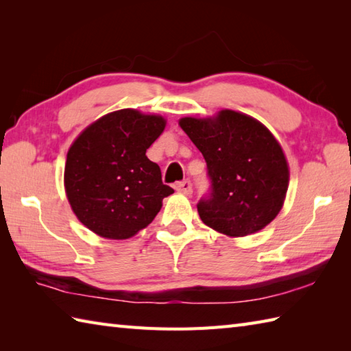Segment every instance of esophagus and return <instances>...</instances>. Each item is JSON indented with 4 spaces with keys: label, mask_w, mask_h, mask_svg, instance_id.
<instances>
[{
    "label": "esophagus",
    "mask_w": 351,
    "mask_h": 351,
    "mask_svg": "<svg viewBox=\"0 0 351 351\" xmlns=\"http://www.w3.org/2000/svg\"><path fill=\"white\" fill-rule=\"evenodd\" d=\"M176 191H178V193H181V195L190 196L191 193H193V184H191V181L185 180V181H182V182L178 184V185H176Z\"/></svg>",
    "instance_id": "1"
}]
</instances>
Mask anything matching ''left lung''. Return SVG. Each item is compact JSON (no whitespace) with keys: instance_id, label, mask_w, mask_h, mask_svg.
Returning a JSON list of instances; mask_svg holds the SVG:
<instances>
[{"instance_id":"left-lung-1","label":"left lung","mask_w":351,"mask_h":351,"mask_svg":"<svg viewBox=\"0 0 351 351\" xmlns=\"http://www.w3.org/2000/svg\"><path fill=\"white\" fill-rule=\"evenodd\" d=\"M180 125L206 161L211 187L197 204L205 225L229 237L265 228L279 214L289 181L287 158L273 134L232 110L215 117H184Z\"/></svg>"}]
</instances>
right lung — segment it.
Masks as SVG:
<instances>
[{
	"label": "right lung",
	"mask_w": 351,
	"mask_h": 351,
	"mask_svg": "<svg viewBox=\"0 0 351 351\" xmlns=\"http://www.w3.org/2000/svg\"><path fill=\"white\" fill-rule=\"evenodd\" d=\"M161 116L123 108L102 116L80 134L66 160L64 189L78 220L110 240L146 228L173 189L146 156L164 131Z\"/></svg>",
	"instance_id": "add662e5"
}]
</instances>
